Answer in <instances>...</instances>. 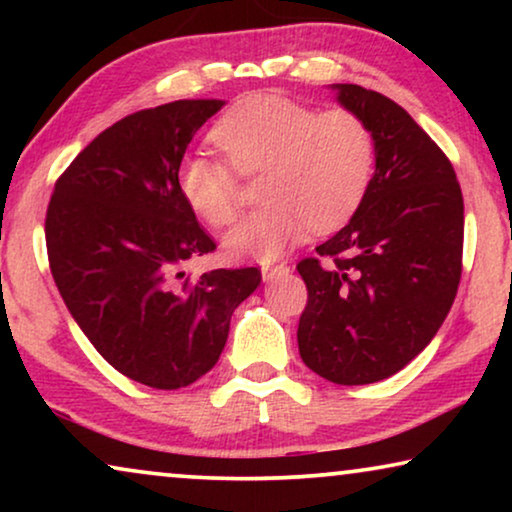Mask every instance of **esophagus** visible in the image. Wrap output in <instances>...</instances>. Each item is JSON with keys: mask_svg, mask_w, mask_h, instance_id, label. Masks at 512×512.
I'll list each match as a JSON object with an SVG mask.
<instances>
[{"mask_svg": "<svg viewBox=\"0 0 512 512\" xmlns=\"http://www.w3.org/2000/svg\"><path fill=\"white\" fill-rule=\"evenodd\" d=\"M289 275V265L277 263V265H263V279L265 282H272V279H279Z\"/></svg>", "mask_w": 512, "mask_h": 512, "instance_id": "34e87169", "label": "esophagus"}]
</instances>
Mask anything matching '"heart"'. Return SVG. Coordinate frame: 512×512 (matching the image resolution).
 <instances>
[{"label": "heart", "mask_w": 512, "mask_h": 512, "mask_svg": "<svg viewBox=\"0 0 512 512\" xmlns=\"http://www.w3.org/2000/svg\"><path fill=\"white\" fill-rule=\"evenodd\" d=\"M231 160L186 153L179 163V193L209 226L223 228L237 214V173L256 174L265 205L226 237L235 256L272 261L317 233L340 228L366 198L375 172V139L352 109L317 111L275 93L242 97L212 130Z\"/></svg>", "instance_id": "obj_1"}]
</instances>
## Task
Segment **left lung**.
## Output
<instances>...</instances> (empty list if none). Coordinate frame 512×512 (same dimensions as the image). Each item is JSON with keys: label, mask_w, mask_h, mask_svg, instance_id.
Instances as JSON below:
<instances>
[{"label": "left lung", "mask_w": 512, "mask_h": 512, "mask_svg": "<svg viewBox=\"0 0 512 512\" xmlns=\"http://www.w3.org/2000/svg\"><path fill=\"white\" fill-rule=\"evenodd\" d=\"M331 88L373 132L375 174L347 226L298 263V349L314 373L352 387L398 373L443 326L461 279L464 198L408 111L354 83Z\"/></svg>", "instance_id": "8db88e82"}]
</instances>
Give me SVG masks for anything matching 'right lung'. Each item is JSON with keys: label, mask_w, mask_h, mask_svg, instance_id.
<instances>
[{"label": "right lung", "mask_w": 512, "mask_h": 512, "mask_svg": "<svg viewBox=\"0 0 512 512\" xmlns=\"http://www.w3.org/2000/svg\"><path fill=\"white\" fill-rule=\"evenodd\" d=\"M223 104L177 100L121 118L72 160L48 202V263L67 310L104 361L153 389L209 373L235 307L261 284L258 268L181 270L216 249L177 172Z\"/></svg>", "instance_id": "add662e5"}]
</instances>
